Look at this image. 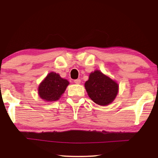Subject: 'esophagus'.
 I'll return each mask as SVG.
<instances>
[{"label":"esophagus","instance_id":"1","mask_svg":"<svg viewBox=\"0 0 158 158\" xmlns=\"http://www.w3.org/2000/svg\"><path fill=\"white\" fill-rule=\"evenodd\" d=\"M81 81L80 79H76V80H75V81H74V83H76V84H80V83H81Z\"/></svg>","mask_w":158,"mask_h":158}]
</instances>
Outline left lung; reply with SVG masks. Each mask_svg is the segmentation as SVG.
<instances>
[{
    "instance_id": "8db88e82",
    "label": "left lung",
    "mask_w": 158,
    "mask_h": 158,
    "mask_svg": "<svg viewBox=\"0 0 158 158\" xmlns=\"http://www.w3.org/2000/svg\"><path fill=\"white\" fill-rule=\"evenodd\" d=\"M85 88L91 100L101 106L111 103L118 90V84L99 70L90 73Z\"/></svg>"
}]
</instances>
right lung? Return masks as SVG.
<instances>
[{
  "label": "right lung",
  "mask_w": 158,
  "mask_h": 158,
  "mask_svg": "<svg viewBox=\"0 0 158 158\" xmlns=\"http://www.w3.org/2000/svg\"><path fill=\"white\" fill-rule=\"evenodd\" d=\"M69 82L55 73L47 75L39 87V95L47 101H57L65 90Z\"/></svg>",
  "instance_id": "add662e5"
}]
</instances>
